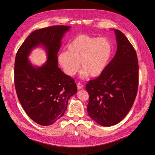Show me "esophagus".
Instances as JSON below:
<instances>
[{"instance_id":"1","label":"esophagus","mask_w":155,"mask_h":155,"mask_svg":"<svg viewBox=\"0 0 155 155\" xmlns=\"http://www.w3.org/2000/svg\"><path fill=\"white\" fill-rule=\"evenodd\" d=\"M83 87H84L83 85V84H81V83H77V88H78V90H80V89L83 88Z\"/></svg>"}]
</instances>
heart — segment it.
Segmentation results:
<instances>
[{"mask_svg":"<svg viewBox=\"0 0 155 155\" xmlns=\"http://www.w3.org/2000/svg\"><path fill=\"white\" fill-rule=\"evenodd\" d=\"M112 53L109 41L104 37H91L85 34L76 36L68 46V51L58 55V62L64 72L72 76L80 67L81 76L97 77L103 72Z\"/></svg>","mask_w":155,"mask_h":155,"instance_id":"obj_1","label":"heart"}]
</instances>
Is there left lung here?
Returning a JSON list of instances; mask_svg holds the SVG:
<instances>
[{"label": "left lung", "mask_w": 155, "mask_h": 155, "mask_svg": "<svg viewBox=\"0 0 155 155\" xmlns=\"http://www.w3.org/2000/svg\"><path fill=\"white\" fill-rule=\"evenodd\" d=\"M117 51L99 77L89 81L88 116L102 126L118 124L132 107L138 92L137 52L122 32L114 30Z\"/></svg>", "instance_id": "8db88e82"}]
</instances>
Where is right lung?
<instances>
[{
    "label": "right lung",
    "instance_id": "1",
    "mask_svg": "<svg viewBox=\"0 0 155 155\" xmlns=\"http://www.w3.org/2000/svg\"><path fill=\"white\" fill-rule=\"evenodd\" d=\"M69 26H52L37 30L18 48L15 61L14 81L18 99L26 113L41 125H50L62 117L69 98L77 92L74 79L58 67V53ZM43 45L48 59L41 68L33 66L27 57Z\"/></svg>",
    "mask_w": 155,
    "mask_h": 155
}]
</instances>
